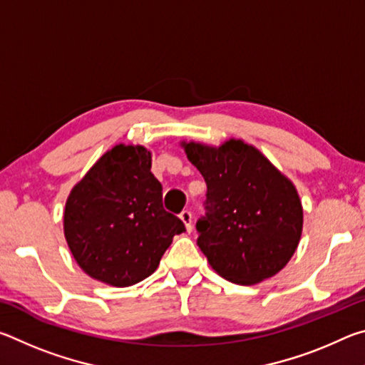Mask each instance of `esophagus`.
<instances>
[{
	"label": "esophagus",
	"mask_w": 365,
	"mask_h": 365,
	"mask_svg": "<svg viewBox=\"0 0 365 365\" xmlns=\"http://www.w3.org/2000/svg\"><path fill=\"white\" fill-rule=\"evenodd\" d=\"M180 220L183 222V225H185V228H187V232H191V212L183 211L180 214Z\"/></svg>",
	"instance_id": "34e87169"
}]
</instances>
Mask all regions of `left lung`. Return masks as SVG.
Returning <instances> with one entry per match:
<instances>
[{"mask_svg":"<svg viewBox=\"0 0 365 365\" xmlns=\"http://www.w3.org/2000/svg\"><path fill=\"white\" fill-rule=\"evenodd\" d=\"M207 185L197 246L220 277L255 285L279 274L298 248L302 205L293 182L243 140L182 141Z\"/></svg>","mask_w":365,"mask_h":365,"instance_id":"obj_1","label":"left lung"}]
</instances>
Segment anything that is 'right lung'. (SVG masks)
I'll return each mask as SVG.
<instances>
[{
    "instance_id": "right-lung-1",
    "label": "right lung",
    "mask_w": 365,
    "mask_h": 365,
    "mask_svg": "<svg viewBox=\"0 0 365 365\" xmlns=\"http://www.w3.org/2000/svg\"><path fill=\"white\" fill-rule=\"evenodd\" d=\"M183 222L164 211L163 187L151 174V151L115 145L71 190L64 237L86 275L130 287L158 269Z\"/></svg>"
}]
</instances>
